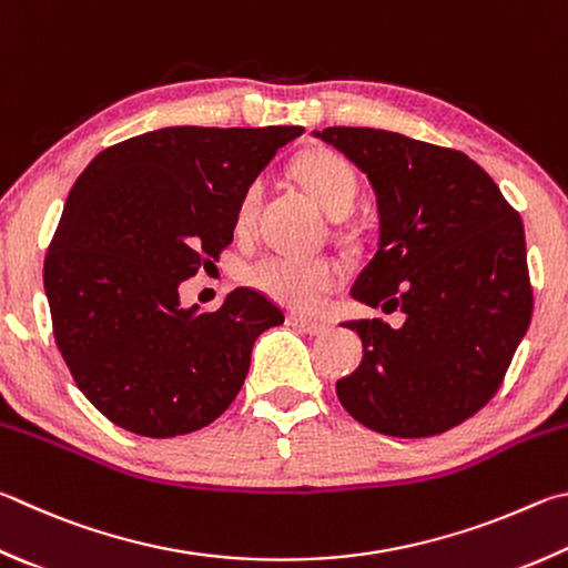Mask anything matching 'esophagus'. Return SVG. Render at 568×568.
<instances>
[{"label":"esophagus","instance_id":"obj_1","mask_svg":"<svg viewBox=\"0 0 568 568\" xmlns=\"http://www.w3.org/2000/svg\"><path fill=\"white\" fill-rule=\"evenodd\" d=\"M287 323L301 327L303 333H307V335H323L329 329V325L320 323V320H311V317H303V315H291V317H287Z\"/></svg>","mask_w":568,"mask_h":568}]
</instances>
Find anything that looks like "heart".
<instances>
[{
  "mask_svg": "<svg viewBox=\"0 0 568 568\" xmlns=\"http://www.w3.org/2000/svg\"><path fill=\"white\" fill-rule=\"evenodd\" d=\"M295 179L305 193L329 219H345L355 211L359 199V176L353 163L335 151H313L295 163ZM257 203H261V183L251 181L235 203L233 225L239 233L251 231ZM245 281L255 291L281 303L291 311L307 313L317 305L320 295L333 291L339 281V265L327 255H263L255 261Z\"/></svg>",
  "mask_w": 568,
  "mask_h": 568,
  "instance_id": "1",
  "label": "heart"
}]
</instances>
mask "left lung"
Here are the masks:
<instances>
[{
  "label": "left lung",
  "mask_w": 568,
  "mask_h": 568,
  "mask_svg": "<svg viewBox=\"0 0 568 568\" xmlns=\"http://www.w3.org/2000/svg\"><path fill=\"white\" fill-rule=\"evenodd\" d=\"M375 185L379 248L353 297L385 313L349 320L363 363L337 379L359 425L389 437L442 435L497 395L534 293L519 213L467 153L379 129L315 131Z\"/></svg>",
  "instance_id": "8db88e82"
}]
</instances>
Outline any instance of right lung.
Returning a JSON list of instances; mask_svg holds the SVG:
<instances>
[{"mask_svg":"<svg viewBox=\"0 0 568 568\" xmlns=\"http://www.w3.org/2000/svg\"><path fill=\"white\" fill-rule=\"evenodd\" d=\"M301 126H171L104 149L71 189L44 257V291L77 387L116 427L166 439L219 419L255 337L283 311L239 287L215 313L179 285L233 243L241 191Z\"/></svg>","mask_w":568,"mask_h":568,"instance_id":"right-lung-1","label":"right lung"}]
</instances>
